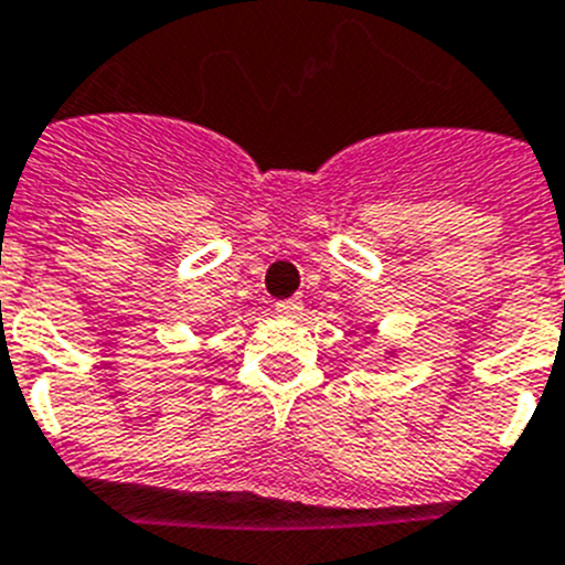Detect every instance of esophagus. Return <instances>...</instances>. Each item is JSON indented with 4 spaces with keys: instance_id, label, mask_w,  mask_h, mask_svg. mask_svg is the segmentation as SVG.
I'll list each match as a JSON object with an SVG mask.
<instances>
[{
    "instance_id": "obj_1",
    "label": "esophagus",
    "mask_w": 565,
    "mask_h": 565,
    "mask_svg": "<svg viewBox=\"0 0 565 565\" xmlns=\"http://www.w3.org/2000/svg\"><path fill=\"white\" fill-rule=\"evenodd\" d=\"M301 310H303L301 298H287V301L276 303V312L281 318H298L301 316Z\"/></svg>"
}]
</instances>
